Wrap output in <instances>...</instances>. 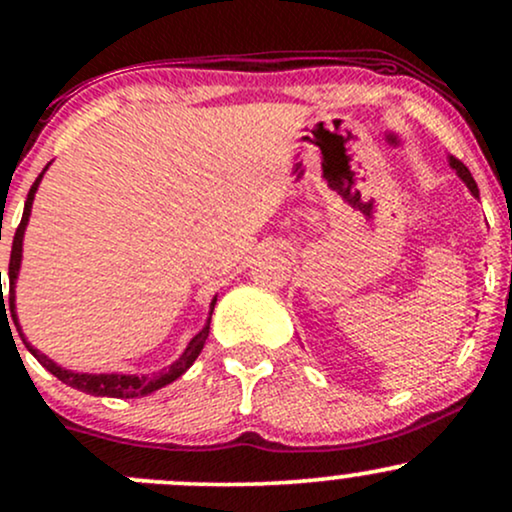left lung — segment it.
I'll use <instances>...</instances> for the list:
<instances>
[{"instance_id": "obj_1", "label": "left lung", "mask_w": 512, "mask_h": 512, "mask_svg": "<svg viewBox=\"0 0 512 512\" xmlns=\"http://www.w3.org/2000/svg\"><path fill=\"white\" fill-rule=\"evenodd\" d=\"M450 166H452V168H455V173H457V175H460V178L464 180V185H467V187H469V192H472V195H474V197H479V187H477V182H474V178H472V173H469V168H467V166H464V163H462V161H457V158H455V156H450Z\"/></svg>"}]
</instances>
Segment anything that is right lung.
I'll return each mask as SVG.
<instances>
[{
    "label": "right lung",
    "instance_id": "right-lung-1",
    "mask_svg": "<svg viewBox=\"0 0 512 512\" xmlns=\"http://www.w3.org/2000/svg\"><path fill=\"white\" fill-rule=\"evenodd\" d=\"M50 166V163H48ZM48 166L43 168V173L48 170ZM43 173L38 175L33 182L31 192H28L26 197V207H23V216H21V223L19 228H16L14 233V243H11V260H9V293H7V305H4V291L0 286V310L2 315L11 313L14 317L16 327H19V317H16V279H19V269H21V252H23V233H26V226H28V219H31V209H33V199H35V192H38V185L40 180H43ZM0 281H2V272H0ZM214 305H216V296L214 301H211V308H209V317H207V325L202 327V332L195 334L192 337V342L187 344V349L182 351V356L178 361L173 363V366H168L166 370H161V373H154V375H120V373H74V370H67L62 366H57L52 358H48L45 354H40L38 349H33L31 344L26 342V337L21 334V327H19V334L23 339V344H26V349L31 351V354L38 358L40 366L48 368L55 378H60L64 385L74 387V390H81L86 392V395H96V397H120V399H132V397H146L151 395V392L161 390V387H166L173 383V380H178L182 373H185L187 368L192 366V363L197 361V356L202 354L204 349V342H207L209 337V322H211V313H214Z\"/></svg>",
    "mask_w": 512,
    "mask_h": 512
}]
</instances>
